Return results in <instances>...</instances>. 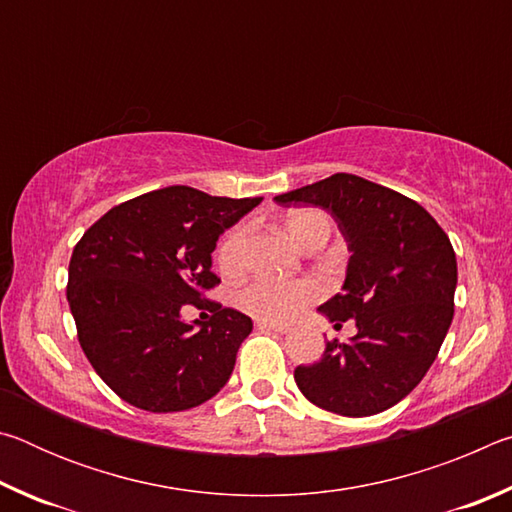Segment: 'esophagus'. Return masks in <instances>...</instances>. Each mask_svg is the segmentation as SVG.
<instances>
[{
  "label": "esophagus",
  "mask_w": 512,
  "mask_h": 512,
  "mask_svg": "<svg viewBox=\"0 0 512 512\" xmlns=\"http://www.w3.org/2000/svg\"><path fill=\"white\" fill-rule=\"evenodd\" d=\"M255 325H257V329H273V332H277V334H287L289 329H291L289 325L273 323V320H264V318H257Z\"/></svg>",
  "instance_id": "obj_1"
}]
</instances>
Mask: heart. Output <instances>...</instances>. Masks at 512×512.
I'll list each match as a JSON object with an SVG mask.
<instances>
[{"label": "heart", "instance_id": "b5f03b06", "mask_svg": "<svg viewBox=\"0 0 512 512\" xmlns=\"http://www.w3.org/2000/svg\"><path fill=\"white\" fill-rule=\"evenodd\" d=\"M287 228L291 237L305 246L307 241L318 235V232L332 230L327 216L318 210H302L289 216ZM248 241H250V223H237L221 237L216 246V266L223 273H239L246 264L248 257ZM320 284L311 277H298V280H277V277L257 275L246 282L235 293V302L246 311V314L264 320H289L298 316L302 309L309 307L311 302L320 298Z\"/></svg>", "mask_w": 512, "mask_h": 512}]
</instances>
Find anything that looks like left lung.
Instances as JSON below:
<instances>
[{
    "label": "left lung",
    "instance_id": "left-lung-1",
    "mask_svg": "<svg viewBox=\"0 0 512 512\" xmlns=\"http://www.w3.org/2000/svg\"><path fill=\"white\" fill-rule=\"evenodd\" d=\"M280 205H318L348 241L343 291L318 311L343 327L350 343L327 341L323 357L293 377L311 404L366 418L404 400L433 359L454 318L456 255L436 219L413 198L352 173L275 196Z\"/></svg>",
    "mask_w": 512,
    "mask_h": 512
}]
</instances>
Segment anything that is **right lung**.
<instances>
[{
	"mask_svg": "<svg viewBox=\"0 0 512 512\" xmlns=\"http://www.w3.org/2000/svg\"><path fill=\"white\" fill-rule=\"evenodd\" d=\"M259 203L173 185L115 205L85 230L69 259L67 302L85 357L121 400L187 411L230 379L253 320L205 298L219 284L212 250ZM183 304L211 318L189 326Z\"/></svg>",
	"mask_w": 512,
	"mask_h": 512,
	"instance_id": "obj_1",
	"label": "right lung"
}]
</instances>
